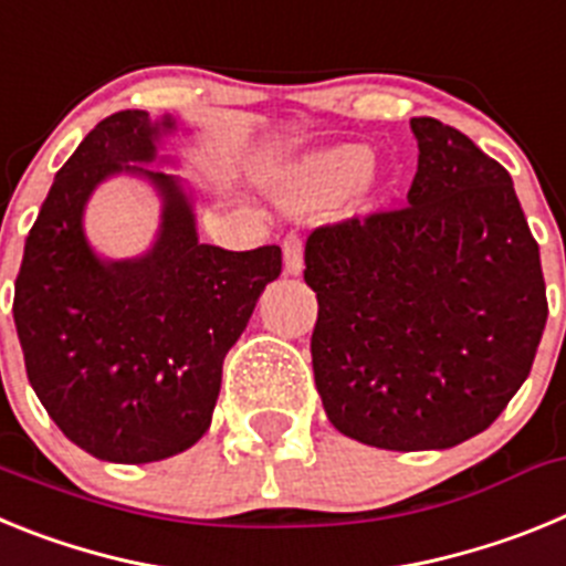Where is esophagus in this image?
<instances>
[{
  "instance_id": "34e87169",
  "label": "esophagus",
  "mask_w": 566,
  "mask_h": 566,
  "mask_svg": "<svg viewBox=\"0 0 566 566\" xmlns=\"http://www.w3.org/2000/svg\"><path fill=\"white\" fill-rule=\"evenodd\" d=\"M283 260H286V274L303 272V238L300 234H286L283 238Z\"/></svg>"
}]
</instances>
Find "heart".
<instances>
[{"label":"heart","mask_w":566,"mask_h":566,"mask_svg":"<svg viewBox=\"0 0 566 566\" xmlns=\"http://www.w3.org/2000/svg\"><path fill=\"white\" fill-rule=\"evenodd\" d=\"M368 167H371V153L357 144L323 149L289 169L283 181V198L300 209L323 207L348 192L368 172Z\"/></svg>","instance_id":"heart-1"}]
</instances>
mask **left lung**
<instances>
[{
    "label": "left lung",
    "instance_id": "obj_1",
    "mask_svg": "<svg viewBox=\"0 0 566 566\" xmlns=\"http://www.w3.org/2000/svg\"><path fill=\"white\" fill-rule=\"evenodd\" d=\"M408 203L317 227L314 382L345 437L433 451L476 437L527 379L547 323L538 243L510 172L468 135L411 118Z\"/></svg>",
    "mask_w": 566,
    "mask_h": 566
}]
</instances>
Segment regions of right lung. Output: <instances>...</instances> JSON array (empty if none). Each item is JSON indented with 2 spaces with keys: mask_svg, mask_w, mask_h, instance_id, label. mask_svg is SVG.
<instances>
[{
  "mask_svg": "<svg viewBox=\"0 0 566 566\" xmlns=\"http://www.w3.org/2000/svg\"><path fill=\"white\" fill-rule=\"evenodd\" d=\"M172 127L122 109L90 129L59 169L17 274L13 319L30 385L64 437L104 462H158L207 433L223 357L283 266L280 247L201 243L172 175L129 167L153 161L155 138ZM122 168L165 192L163 238L144 259L102 264L83 240L81 209Z\"/></svg>",
  "mask_w": 566,
  "mask_h": 566,
  "instance_id": "right-lung-1",
  "label": "right lung"
}]
</instances>
